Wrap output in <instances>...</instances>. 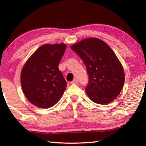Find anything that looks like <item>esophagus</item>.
I'll return each mask as SVG.
<instances>
[{
  "label": "esophagus",
  "mask_w": 146,
  "mask_h": 146,
  "mask_svg": "<svg viewBox=\"0 0 146 146\" xmlns=\"http://www.w3.org/2000/svg\"><path fill=\"white\" fill-rule=\"evenodd\" d=\"M78 83V80L76 78H75L74 80L72 81V82H71V84H76Z\"/></svg>",
  "instance_id": "34e87169"
}]
</instances>
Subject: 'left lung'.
I'll return each mask as SVG.
<instances>
[{
    "label": "left lung",
    "mask_w": 146,
    "mask_h": 146,
    "mask_svg": "<svg viewBox=\"0 0 146 146\" xmlns=\"http://www.w3.org/2000/svg\"><path fill=\"white\" fill-rule=\"evenodd\" d=\"M71 48L84 62L89 75L86 88L88 97L95 103L106 105L119 95L124 84L122 64L112 49L98 38H88Z\"/></svg>",
    "instance_id": "obj_1"
}]
</instances>
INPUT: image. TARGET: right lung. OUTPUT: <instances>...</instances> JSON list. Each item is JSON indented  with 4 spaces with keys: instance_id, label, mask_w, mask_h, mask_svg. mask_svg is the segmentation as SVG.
Listing matches in <instances>:
<instances>
[{
    "instance_id": "1",
    "label": "right lung",
    "mask_w": 146,
    "mask_h": 146,
    "mask_svg": "<svg viewBox=\"0 0 146 146\" xmlns=\"http://www.w3.org/2000/svg\"><path fill=\"white\" fill-rule=\"evenodd\" d=\"M66 44H46L36 49L24 64L21 74L23 93L32 104L52 107L60 99L67 84L58 70Z\"/></svg>"
}]
</instances>
